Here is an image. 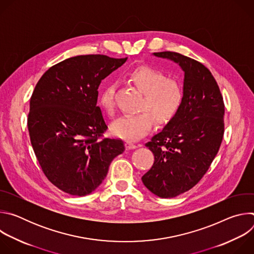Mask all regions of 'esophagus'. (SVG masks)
<instances>
[{
    "label": "esophagus",
    "instance_id": "1",
    "mask_svg": "<svg viewBox=\"0 0 254 254\" xmlns=\"http://www.w3.org/2000/svg\"><path fill=\"white\" fill-rule=\"evenodd\" d=\"M126 148L127 150H133V149L136 148V146L134 143H132L131 141H126Z\"/></svg>",
    "mask_w": 254,
    "mask_h": 254
}]
</instances>
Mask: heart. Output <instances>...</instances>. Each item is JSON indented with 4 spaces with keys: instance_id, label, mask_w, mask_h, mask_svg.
I'll return each instance as SVG.
<instances>
[{
    "instance_id": "obj_1",
    "label": "heart",
    "mask_w": 254,
    "mask_h": 254,
    "mask_svg": "<svg viewBox=\"0 0 254 254\" xmlns=\"http://www.w3.org/2000/svg\"><path fill=\"white\" fill-rule=\"evenodd\" d=\"M127 78L142 94L139 104L140 113L119 118L112 124L111 130L116 136L135 140L150 130L153 120L159 125L170 122L182 105L184 92L179 81L167 78L163 72L147 66L132 70ZM114 97L113 84L106 85L98 97L99 106L108 115H113L115 112Z\"/></svg>"
}]
</instances>
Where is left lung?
Wrapping results in <instances>:
<instances>
[{
    "instance_id": "left-lung-1",
    "label": "left lung",
    "mask_w": 254,
    "mask_h": 254,
    "mask_svg": "<svg viewBox=\"0 0 254 254\" xmlns=\"http://www.w3.org/2000/svg\"><path fill=\"white\" fill-rule=\"evenodd\" d=\"M153 55L183 70L184 97L177 115L146 143L155 162L141 181L156 196L174 198L199 182L218 153L224 102L218 84L202 63L170 51Z\"/></svg>"
}]
</instances>
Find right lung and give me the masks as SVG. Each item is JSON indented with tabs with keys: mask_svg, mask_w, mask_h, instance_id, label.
Listing matches in <instances>:
<instances>
[{
	"mask_svg": "<svg viewBox=\"0 0 254 254\" xmlns=\"http://www.w3.org/2000/svg\"><path fill=\"white\" fill-rule=\"evenodd\" d=\"M127 59L71 57L49 68L36 84L28 116L31 144L47 179L67 194L93 192L126 150L122 139L98 140L107 126L97 89Z\"/></svg>",
	"mask_w": 254,
	"mask_h": 254,
	"instance_id": "obj_1",
	"label": "right lung"
}]
</instances>
